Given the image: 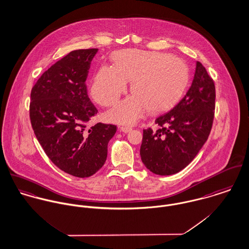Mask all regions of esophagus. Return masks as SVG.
I'll list each match as a JSON object with an SVG mask.
<instances>
[{"label":"esophagus","mask_w":249,"mask_h":249,"mask_svg":"<svg viewBox=\"0 0 249 249\" xmlns=\"http://www.w3.org/2000/svg\"><path fill=\"white\" fill-rule=\"evenodd\" d=\"M119 129H120V131L123 132V133H129V132L132 130V128L129 127V126H121Z\"/></svg>","instance_id":"1"}]
</instances>
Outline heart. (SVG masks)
Returning a JSON list of instances; mask_svg holds the SVG:
<instances>
[{"instance_id":"1","label":"heart","mask_w":249,"mask_h":249,"mask_svg":"<svg viewBox=\"0 0 249 249\" xmlns=\"http://www.w3.org/2000/svg\"><path fill=\"white\" fill-rule=\"evenodd\" d=\"M113 67L102 66L90 88L92 98L100 105H114L131 81L133 95L108 112L117 123L132 124L146 110L160 111L171 107L184 92L189 70L179 57L142 50H125L112 56Z\"/></svg>"}]
</instances>
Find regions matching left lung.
I'll return each mask as SVG.
<instances>
[{
    "label": "left lung",
    "instance_id": "left-lung-1",
    "mask_svg": "<svg viewBox=\"0 0 249 249\" xmlns=\"http://www.w3.org/2000/svg\"><path fill=\"white\" fill-rule=\"evenodd\" d=\"M216 89L200 62L184 97L156 119L157 131L143 130L140 157L151 172L169 176L188 165L206 142L215 114Z\"/></svg>",
    "mask_w": 249,
    "mask_h": 249
}]
</instances>
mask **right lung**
<instances>
[{
  "label": "right lung",
  "instance_id": "right-lung-1",
  "mask_svg": "<svg viewBox=\"0 0 249 249\" xmlns=\"http://www.w3.org/2000/svg\"><path fill=\"white\" fill-rule=\"evenodd\" d=\"M98 49L70 53L46 71L30 93L29 117L49 159L62 171L88 178L104 165L116 126L88 122L97 109L88 96L86 80Z\"/></svg>",
  "mask_w": 249,
  "mask_h": 249
}]
</instances>
